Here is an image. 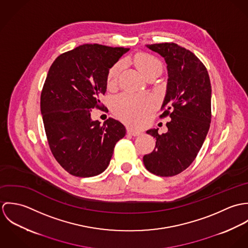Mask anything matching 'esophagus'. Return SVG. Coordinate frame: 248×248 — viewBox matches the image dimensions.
Segmentation results:
<instances>
[{"label":"esophagus","instance_id":"obj_1","mask_svg":"<svg viewBox=\"0 0 248 248\" xmlns=\"http://www.w3.org/2000/svg\"><path fill=\"white\" fill-rule=\"evenodd\" d=\"M127 134L132 136V137H139V136L141 135V132L135 131V130H132V129H127Z\"/></svg>","mask_w":248,"mask_h":248}]
</instances>
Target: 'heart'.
Masks as SVG:
<instances>
[{
	"mask_svg": "<svg viewBox=\"0 0 248 248\" xmlns=\"http://www.w3.org/2000/svg\"><path fill=\"white\" fill-rule=\"evenodd\" d=\"M145 77L152 73L161 71V63L154 55L139 52L129 60ZM122 71V62L114 63L108 71L107 85L112 87L117 82L118 76ZM155 108V101L150 96L134 95L122 93L113 98L111 109L115 116L124 123L132 126H140L148 114Z\"/></svg>",
	"mask_w": 248,
	"mask_h": 248,
	"instance_id": "1",
	"label": "heart"
}]
</instances>
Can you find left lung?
Segmentation results:
<instances>
[{
	"instance_id": "left-lung-1",
	"label": "left lung",
	"mask_w": 248,
	"mask_h": 248,
	"mask_svg": "<svg viewBox=\"0 0 248 248\" xmlns=\"http://www.w3.org/2000/svg\"><path fill=\"white\" fill-rule=\"evenodd\" d=\"M164 57L168 70L166 96L160 118L171 117L168 132L147 131L155 147L143 156L146 169L159 177H173L187 169L198 155L211 122V83L203 63L175 43L147 45Z\"/></svg>"
}]
</instances>
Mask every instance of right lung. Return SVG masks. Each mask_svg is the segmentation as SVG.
Instances as JSON below:
<instances>
[{"label": "right lung", "mask_w": 248, "mask_h": 248, "mask_svg": "<svg viewBox=\"0 0 248 248\" xmlns=\"http://www.w3.org/2000/svg\"><path fill=\"white\" fill-rule=\"evenodd\" d=\"M129 50L85 44L60 54L50 66L42 93L41 112L50 151L72 176L90 177L106 170L116 142L126 134L113 118L91 119L103 108L109 68Z\"/></svg>", "instance_id": "obj_1"}]
</instances>
